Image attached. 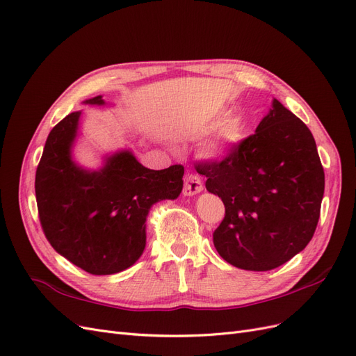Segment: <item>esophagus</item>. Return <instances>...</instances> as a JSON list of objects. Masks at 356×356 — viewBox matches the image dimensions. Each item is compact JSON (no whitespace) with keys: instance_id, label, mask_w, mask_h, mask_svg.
I'll use <instances>...</instances> for the list:
<instances>
[{"instance_id":"34e87169","label":"esophagus","mask_w":356,"mask_h":356,"mask_svg":"<svg viewBox=\"0 0 356 356\" xmlns=\"http://www.w3.org/2000/svg\"><path fill=\"white\" fill-rule=\"evenodd\" d=\"M203 190V184L197 175L195 174H186L184 177V188H182V193L184 196H195L197 193Z\"/></svg>"}]
</instances>
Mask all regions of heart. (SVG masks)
Listing matches in <instances>:
<instances>
[{"label":"heart","mask_w":356,"mask_h":356,"mask_svg":"<svg viewBox=\"0 0 356 356\" xmlns=\"http://www.w3.org/2000/svg\"><path fill=\"white\" fill-rule=\"evenodd\" d=\"M245 127L239 118H229L220 123L203 139L200 152L207 159L227 157L234 147L241 143Z\"/></svg>","instance_id":"b5f03b06"}]
</instances>
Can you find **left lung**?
I'll return each mask as SVG.
<instances>
[{
    "label": "left lung",
    "mask_w": 356,
    "mask_h": 356,
    "mask_svg": "<svg viewBox=\"0 0 356 356\" xmlns=\"http://www.w3.org/2000/svg\"><path fill=\"white\" fill-rule=\"evenodd\" d=\"M225 215L215 250L232 266L266 272L303 251L316 230L325 175L309 127L273 99L255 134L221 160L196 166Z\"/></svg>",
    "instance_id": "left-lung-1"
}]
</instances>
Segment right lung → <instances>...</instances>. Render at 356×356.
Masks as SVG:
<instances>
[{
  "instance_id": "add662e5",
  "label": "right lung",
  "mask_w": 356,
  "mask_h": 356,
  "mask_svg": "<svg viewBox=\"0 0 356 356\" xmlns=\"http://www.w3.org/2000/svg\"><path fill=\"white\" fill-rule=\"evenodd\" d=\"M84 104L105 102L95 96ZM80 115L68 114L47 136L35 174L40 222L68 261L90 275H114L143 255L149 208L179 196L184 166L153 170L122 149L99 170L84 169L71 157Z\"/></svg>"
}]
</instances>
